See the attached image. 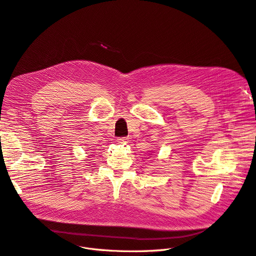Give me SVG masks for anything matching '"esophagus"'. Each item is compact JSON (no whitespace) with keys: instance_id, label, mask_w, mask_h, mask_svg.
<instances>
[{"instance_id":"obj_1","label":"esophagus","mask_w":256,"mask_h":256,"mask_svg":"<svg viewBox=\"0 0 256 256\" xmlns=\"http://www.w3.org/2000/svg\"><path fill=\"white\" fill-rule=\"evenodd\" d=\"M128 138L126 136H122V138H118V142H128Z\"/></svg>"}]
</instances>
